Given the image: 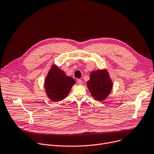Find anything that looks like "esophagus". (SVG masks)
<instances>
[{
	"mask_svg": "<svg viewBox=\"0 0 154 154\" xmlns=\"http://www.w3.org/2000/svg\"><path fill=\"white\" fill-rule=\"evenodd\" d=\"M77 82H78V85H82V80H81V79H78V81H77Z\"/></svg>",
	"mask_w": 154,
	"mask_h": 154,
	"instance_id": "1",
	"label": "esophagus"
}]
</instances>
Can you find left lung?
<instances>
[{"label": "left lung", "instance_id": "8db88e82", "mask_svg": "<svg viewBox=\"0 0 154 154\" xmlns=\"http://www.w3.org/2000/svg\"><path fill=\"white\" fill-rule=\"evenodd\" d=\"M92 96L96 100L103 101L110 94L113 84L107 70L92 71L87 82Z\"/></svg>", "mask_w": 154, "mask_h": 154}]
</instances>
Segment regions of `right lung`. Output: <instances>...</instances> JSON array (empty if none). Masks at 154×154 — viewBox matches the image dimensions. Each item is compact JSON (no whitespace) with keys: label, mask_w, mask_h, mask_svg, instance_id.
<instances>
[{"label":"right lung","mask_w":154,"mask_h":154,"mask_svg":"<svg viewBox=\"0 0 154 154\" xmlns=\"http://www.w3.org/2000/svg\"><path fill=\"white\" fill-rule=\"evenodd\" d=\"M75 84L73 78L67 76L63 71L54 65L45 78L44 87L47 97L54 102H58L66 97Z\"/></svg>","instance_id":"obj_1"}]
</instances>
